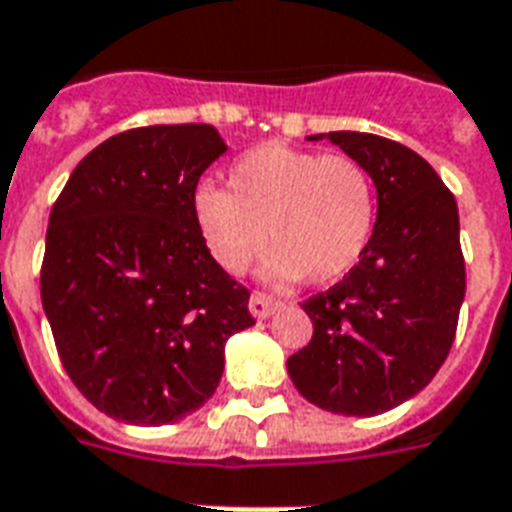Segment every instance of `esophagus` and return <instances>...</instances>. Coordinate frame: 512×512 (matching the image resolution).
Wrapping results in <instances>:
<instances>
[{"mask_svg":"<svg viewBox=\"0 0 512 512\" xmlns=\"http://www.w3.org/2000/svg\"><path fill=\"white\" fill-rule=\"evenodd\" d=\"M248 307H251V313L256 315V318H270V315L280 307V302L275 297H270V294H261V291H256V294L251 297V302H248Z\"/></svg>","mask_w":512,"mask_h":512,"instance_id":"obj_1","label":"esophagus"}]
</instances>
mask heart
Segmentation results:
<instances>
[{
	"label": "heart",
	"mask_w": 512,
	"mask_h": 512,
	"mask_svg": "<svg viewBox=\"0 0 512 512\" xmlns=\"http://www.w3.org/2000/svg\"><path fill=\"white\" fill-rule=\"evenodd\" d=\"M194 215L207 251L229 275L248 270L267 234L264 278L329 286L367 251L378 199L370 169L353 156L264 142L234 161L229 191L199 188Z\"/></svg>",
	"instance_id": "1"
}]
</instances>
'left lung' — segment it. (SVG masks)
Instances as JSON below:
<instances>
[{"instance_id": "obj_1", "label": "left lung", "mask_w": 512, "mask_h": 512, "mask_svg": "<svg viewBox=\"0 0 512 512\" xmlns=\"http://www.w3.org/2000/svg\"><path fill=\"white\" fill-rule=\"evenodd\" d=\"M326 137L370 169L375 232L361 261L305 302L313 340L288 359L307 402L340 416H378L437 375L464 302L459 207L416 151L367 132Z\"/></svg>"}]
</instances>
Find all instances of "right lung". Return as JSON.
<instances>
[{
	"instance_id": "obj_1",
	"label": "right lung",
	"mask_w": 512,
	"mask_h": 512,
	"mask_svg": "<svg viewBox=\"0 0 512 512\" xmlns=\"http://www.w3.org/2000/svg\"><path fill=\"white\" fill-rule=\"evenodd\" d=\"M221 153L210 124L129 129L96 145L53 205L42 307L67 375L110 418L191 416L224 375L226 340L256 324L194 215Z\"/></svg>"
}]
</instances>
